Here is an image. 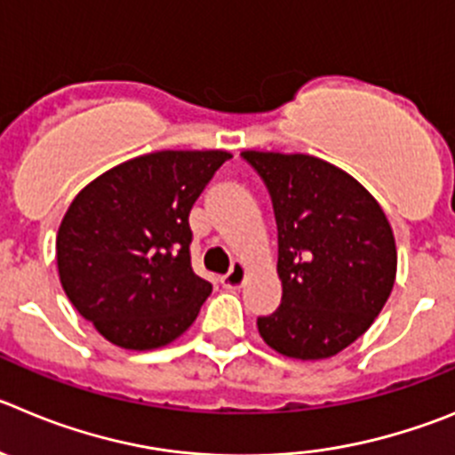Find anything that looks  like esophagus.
I'll list each match as a JSON object with an SVG mask.
<instances>
[{
  "instance_id": "obj_1",
  "label": "esophagus",
  "mask_w": 455,
  "mask_h": 455,
  "mask_svg": "<svg viewBox=\"0 0 455 455\" xmlns=\"http://www.w3.org/2000/svg\"><path fill=\"white\" fill-rule=\"evenodd\" d=\"M244 275H247V267L242 265V262H235V265L231 267V271H228L227 275H222V285L227 287V290H237V287L244 283Z\"/></svg>"
}]
</instances>
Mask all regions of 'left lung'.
Wrapping results in <instances>:
<instances>
[{
  "mask_svg": "<svg viewBox=\"0 0 455 455\" xmlns=\"http://www.w3.org/2000/svg\"><path fill=\"white\" fill-rule=\"evenodd\" d=\"M242 156L269 188L278 224L283 300L258 318V332L290 359L339 355L371 328L393 291V228L377 199L328 161L258 150Z\"/></svg>",
  "mask_w": 455,
  "mask_h": 455,
  "instance_id": "obj_1",
  "label": "left lung"
}]
</instances>
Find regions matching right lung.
<instances>
[{
    "instance_id": "add662e5",
    "label": "right lung",
    "mask_w": 455,
    "mask_h": 455,
    "mask_svg": "<svg viewBox=\"0 0 455 455\" xmlns=\"http://www.w3.org/2000/svg\"><path fill=\"white\" fill-rule=\"evenodd\" d=\"M224 150H161L89 181L55 237L71 305L109 343L155 350L180 339L213 285L190 265L188 215Z\"/></svg>"
}]
</instances>
